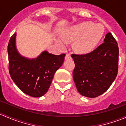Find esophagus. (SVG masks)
Masks as SVG:
<instances>
[{"instance_id":"1","label":"esophagus","mask_w":126,"mask_h":126,"mask_svg":"<svg viewBox=\"0 0 126 126\" xmlns=\"http://www.w3.org/2000/svg\"><path fill=\"white\" fill-rule=\"evenodd\" d=\"M71 56L69 54H66L65 56V59L68 60V59H71Z\"/></svg>"}]
</instances>
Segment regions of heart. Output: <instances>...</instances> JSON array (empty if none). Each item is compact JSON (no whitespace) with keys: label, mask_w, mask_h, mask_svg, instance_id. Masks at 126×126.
<instances>
[{"label":"heart","mask_w":126,"mask_h":126,"mask_svg":"<svg viewBox=\"0 0 126 126\" xmlns=\"http://www.w3.org/2000/svg\"><path fill=\"white\" fill-rule=\"evenodd\" d=\"M104 33L101 24L91 22H83L68 28L62 36L66 41H76L75 47L79 52L91 51L101 40Z\"/></svg>","instance_id":"heart-1"}]
</instances>
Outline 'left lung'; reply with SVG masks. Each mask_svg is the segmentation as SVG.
<instances>
[{"label": "left lung", "mask_w": 126, "mask_h": 126, "mask_svg": "<svg viewBox=\"0 0 126 126\" xmlns=\"http://www.w3.org/2000/svg\"><path fill=\"white\" fill-rule=\"evenodd\" d=\"M104 42L88 54L71 55L75 63L72 74L76 88L81 95L90 98L105 93L118 74L117 42L110 32Z\"/></svg>", "instance_id": "left-lung-1"}]
</instances>
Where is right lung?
<instances>
[{
	"label": "right lung",
	"instance_id": "obj_1",
	"mask_svg": "<svg viewBox=\"0 0 126 126\" xmlns=\"http://www.w3.org/2000/svg\"><path fill=\"white\" fill-rule=\"evenodd\" d=\"M15 33L8 45L9 72L19 88L26 94L39 97L46 93L55 72L62 66L65 54L59 55L44 51L36 58L20 55L16 47Z\"/></svg>",
	"mask_w": 126,
	"mask_h": 126
}]
</instances>
